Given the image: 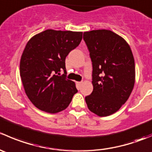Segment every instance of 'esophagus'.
Here are the masks:
<instances>
[{"label": "esophagus", "instance_id": "esophagus-1", "mask_svg": "<svg viewBox=\"0 0 152 152\" xmlns=\"http://www.w3.org/2000/svg\"><path fill=\"white\" fill-rule=\"evenodd\" d=\"M76 85H77L78 87H79H79H80V86L82 85V82H76Z\"/></svg>", "mask_w": 152, "mask_h": 152}]
</instances>
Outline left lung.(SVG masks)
Returning <instances> with one entry per match:
<instances>
[{"label":"left lung","mask_w":152,"mask_h":152,"mask_svg":"<svg viewBox=\"0 0 152 152\" xmlns=\"http://www.w3.org/2000/svg\"><path fill=\"white\" fill-rule=\"evenodd\" d=\"M93 65V90L87 107L100 117L116 113L128 100L135 82L132 52L126 41L106 29L84 32Z\"/></svg>","instance_id":"8db88e82"}]
</instances>
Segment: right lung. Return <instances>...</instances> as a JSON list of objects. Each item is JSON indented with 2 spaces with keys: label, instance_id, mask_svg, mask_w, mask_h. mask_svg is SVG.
<instances>
[{
  "label": "right lung",
  "instance_id": "right-lung-1",
  "mask_svg": "<svg viewBox=\"0 0 152 152\" xmlns=\"http://www.w3.org/2000/svg\"><path fill=\"white\" fill-rule=\"evenodd\" d=\"M82 39V32L48 29L32 37L21 56L20 73L26 93L37 108L48 113L65 110L78 92L66 79L65 58ZM64 70L59 76V72Z\"/></svg>",
  "mask_w": 152,
  "mask_h": 152
}]
</instances>
